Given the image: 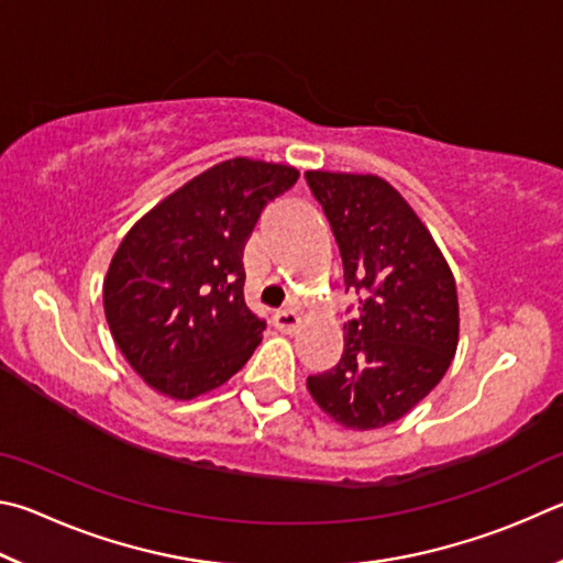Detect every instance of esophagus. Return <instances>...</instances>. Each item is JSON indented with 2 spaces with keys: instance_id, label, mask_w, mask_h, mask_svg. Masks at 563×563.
<instances>
[{
  "instance_id": "obj_1",
  "label": "esophagus",
  "mask_w": 563,
  "mask_h": 563,
  "mask_svg": "<svg viewBox=\"0 0 563 563\" xmlns=\"http://www.w3.org/2000/svg\"><path fill=\"white\" fill-rule=\"evenodd\" d=\"M274 327L279 329L282 333H294L301 327V313L294 309H284L274 313Z\"/></svg>"
}]
</instances>
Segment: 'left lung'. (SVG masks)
I'll return each mask as SVG.
<instances>
[{
  "instance_id": "8db88e82",
  "label": "left lung",
  "mask_w": 563,
  "mask_h": 563,
  "mask_svg": "<svg viewBox=\"0 0 563 563\" xmlns=\"http://www.w3.org/2000/svg\"><path fill=\"white\" fill-rule=\"evenodd\" d=\"M336 236L343 282L356 289L336 368L309 376L317 406L346 430H376L410 412L445 376L460 341L455 276L432 234L378 175L309 170Z\"/></svg>"
}]
</instances>
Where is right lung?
<instances>
[{
  "mask_svg": "<svg viewBox=\"0 0 563 563\" xmlns=\"http://www.w3.org/2000/svg\"><path fill=\"white\" fill-rule=\"evenodd\" d=\"M299 180L282 163L232 157L137 220L108 266L103 311L115 346L153 390L205 396L260 346L244 303L242 252L264 205Z\"/></svg>",
  "mask_w": 563,
  "mask_h": 563,
  "instance_id": "right-lung-1",
  "label": "right lung"
}]
</instances>
